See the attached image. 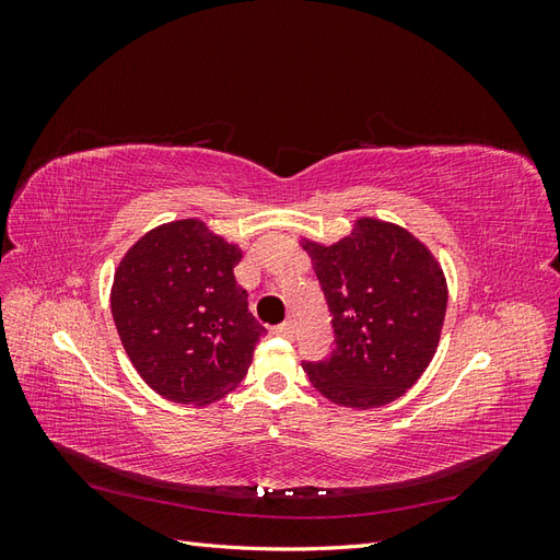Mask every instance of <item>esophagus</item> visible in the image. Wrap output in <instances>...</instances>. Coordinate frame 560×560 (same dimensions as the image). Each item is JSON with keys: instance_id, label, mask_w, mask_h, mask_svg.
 Returning <instances> with one entry per match:
<instances>
[{"instance_id": "34e87169", "label": "esophagus", "mask_w": 560, "mask_h": 560, "mask_svg": "<svg viewBox=\"0 0 560 560\" xmlns=\"http://www.w3.org/2000/svg\"><path fill=\"white\" fill-rule=\"evenodd\" d=\"M273 334H278V336H282V338H294V334H296V325H294L292 319H284L282 325L273 327Z\"/></svg>"}]
</instances>
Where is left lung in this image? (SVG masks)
Wrapping results in <instances>:
<instances>
[{"instance_id":"1","label":"left lung","mask_w":560,"mask_h":560,"mask_svg":"<svg viewBox=\"0 0 560 560\" xmlns=\"http://www.w3.org/2000/svg\"><path fill=\"white\" fill-rule=\"evenodd\" d=\"M325 292L329 358L303 362L313 387L350 409L401 397L434 358L446 315V280L430 249L378 219H358L336 245H303Z\"/></svg>"}]
</instances>
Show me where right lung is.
<instances>
[{"mask_svg": "<svg viewBox=\"0 0 560 560\" xmlns=\"http://www.w3.org/2000/svg\"><path fill=\"white\" fill-rule=\"evenodd\" d=\"M243 252L198 219L163 224L118 264L112 315L132 366L165 399L206 406L229 395L266 334L233 268Z\"/></svg>", "mask_w": 560, "mask_h": 560, "instance_id": "obj_1", "label": "right lung"}]
</instances>
